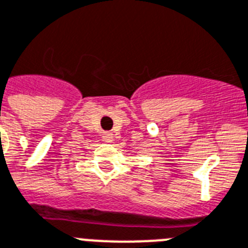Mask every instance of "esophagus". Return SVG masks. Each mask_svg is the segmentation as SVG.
<instances>
[{
	"label": "esophagus",
	"mask_w": 248,
	"mask_h": 248,
	"mask_svg": "<svg viewBox=\"0 0 248 248\" xmlns=\"http://www.w3.org/2000/svg\"><path fill=\"white\" fill-rule=\"evenodd\" d=\"M113 138H114L113 133L107 132V133H104V134H103L104 141H107V143H111V141H113Z\"/></svg>",
	"instance_id": "34e87169"
}]
</instances>
